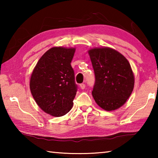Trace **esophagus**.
Listing matches in <instances>:
<instances>
[{
	"instance_id": "esophagus-1",
	"label": "esophagus",
	"mask_w": 158,
	"mask_h": 158,
	"mask_svg": "<svg viewBox=\"0 0 158 158\" xmlns=\"http://www.w3.org/2000/svg\"><path fill=\"white\" fill-rule=\"evenodd\" d=\"M79 86H80V88H81V89H84L85 87V85L84 84H81L79 85Z\"/></svg>"
}]
</instances>
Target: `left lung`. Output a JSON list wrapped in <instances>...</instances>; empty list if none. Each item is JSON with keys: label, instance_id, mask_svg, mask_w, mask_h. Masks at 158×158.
<instances>
[{"label": "left lung", "instance_id": "1", "mask_svg": "<svg viewBox=\"0 0 158 158\" xmlns=\"http://www.w3.org/2000/svg\"><path fill=\"white\" fill-rule=\"evenodd\" d=\"M88 52L95 76L93 97L104 110H116L126 102L134 89L135 76L130 64L110 47L93 48Z\"/></svg>", "mask_w": 158, "mask_h": 158}]
</instances>
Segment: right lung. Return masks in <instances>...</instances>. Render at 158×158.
I'll return each instance as SVG.
<instances>
[{"label": "right lung", "instance_id": "add662e5", "mask_svg": "<svg viewBox=\"0 0 158 158\" xmlns=\"http://www.w3.org/2000/svg\"><path fill=\"white\" fill-rule=\"evenodd\" d=\"M75 50L51 48L40 58L31 74V94L39 107L52 116H64L73 106L77 86L71 62Z\"/></svg>", "mask_w": 158, "mask_h": 158}]
</instances>
